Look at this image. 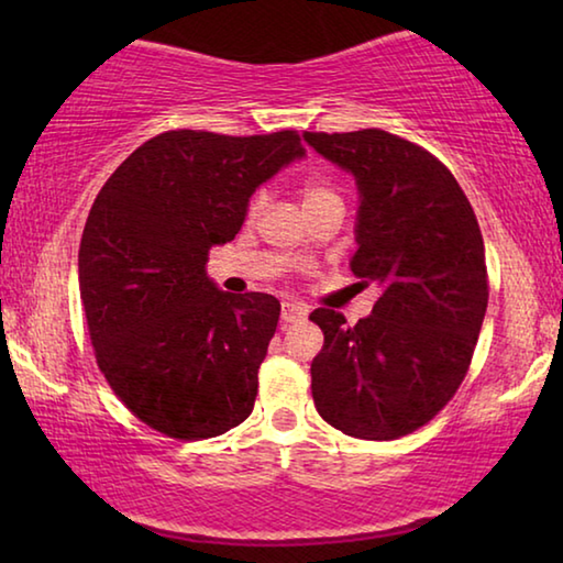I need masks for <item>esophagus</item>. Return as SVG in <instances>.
Here are the masks:
<instances>
[{"label": "esophagus", "mask_w": 563, "mask_h": 563, "mask_svg": "<svg viewBox=\"0 0 563 563\" xmlns=\"http://www.w3.org/2000/svg\"><path fill=\"white\" fill-rule=\"evenodd\" d=\"M308 312H310L308 305L295 302V300H283V305H280V318H283L285 325H288V322L305 320V318H308Z\"/></svg>", "instance_id": "obj_1"}]
</instances>
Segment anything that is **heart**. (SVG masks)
Instances as JSON below:
<instances>
[{"label":"heart","mask_w":563,"mask_h":563,"mask_svg":"<svg viewBox=\"0 0 563 563\" xmlns=\"http://www.w3.org/2000/svg\"><path fill=\"white\" fill-rule=\"evenodd\" d=\"M330 198H338V194L330 186L320 184V180H310V184H305L302 188V206L330 201ZM263 208H265V194H258L251 203V216H258Z\"/></svg>","instance_id":"heart-1"}]
</instances>
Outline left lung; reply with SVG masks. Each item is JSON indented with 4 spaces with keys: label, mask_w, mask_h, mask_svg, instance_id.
I'll list each match as a JSON object with an SVG mask.
<instances>
[{
    "label": "left lung",
    "mask_w": 563,
    "mask_h": 563,
    "mask_svg": "<svg viewBox=\"0 0 563 563\" xmlns=\"http://www.w3.org/2000/svg\"><path fill=\"white\" fill-rule=\"evenodd\" d=\"M357 186L350 271L379 298L357 325L318 308L325 345L310 365L320 417L357 440H397L462 385L484 312L487 261L464 190L424 148L379 129L302 133Z\"/></svg>",
    "instance_id": "8db88e82"
}]
</instances>
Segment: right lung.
<instances>
[{
	"instance_id": "right-lung-1",
	"label": "right lung",
	"mask_w": 563,
	"mask_h": 563,
	"mask_svg": "<svg viewBox=\"0 0 563 563\" xmlns=\"http://www.w3.org/2000/svg\"><path fill=\"white\" fill-rule=\"evenodd\" d=\"M300 158L295 131H168L99 190L79 247L81 305L103 377L154 430L208 440L253 412L280 302L223 292L208 251L233 241L255 188Z\"/></svg>"
}]
</instances>
